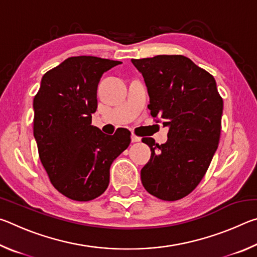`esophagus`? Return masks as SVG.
I'll list each match as a JSON object with an SVG mask.
<instances>
[{
  "label": "esophagus",
  "mask_w": 257,
  "mask_h": 257,
  "mask_svg": "<svg viewBox=\"0 0 257 257\" xmlns=\"http://www.w3.org/2000/svg\"><path fill=\"white\" fill-rule=\"evenodd\" d=\"M139 141H141V137L136 136V135H135V134L132 135V142L133 143H136V142H139Z\"/></svg>",
  "instance_id": "34e87169"
}]
</instances>
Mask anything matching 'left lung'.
Listing matches in <instances>:
<instances>
[{"mask_svg":"<svg viewBox=\"0 0 257 257\" xmlns=\"http://www.w3.org/2000/svg\"><path fill=\"white\" fill-rule=\"evenodd\" d=\"M144 77L152 116L168 125V142L143 138L151 159L141 171L142 184L162 201L189 195L205 176L221 135L223 99L214 77L184 55L133 59Z\"/></svg>","mask_w":257,"mask_h":257,"instance_id":"obj_1","label":"left lung"}]
</instances>
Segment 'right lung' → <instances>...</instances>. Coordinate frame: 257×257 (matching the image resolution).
<instances>
[{
  "label": "right lung",
  "mask_w": 257,
  "mask_h": 257,
  "mask_svg": "<svg viewBox=\"0 0 257 257\" xmlns=\"http://www.w3.org/2000/svg\"><path fill=\"white\" fill-rule=\"evenodd\" d=\"M120 61L71 56L47 71L34 97V137L50 181L64 196L88 202L106 190L113 161L129 146L130 132L113 136L92 123L97 86Z\"/></svg>",
  "instance_id": "obj_1"
}]
</instances>
